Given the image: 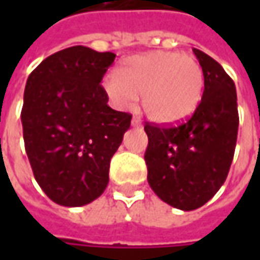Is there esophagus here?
<instances>
[{"label": "esophagus", "mask_w": 260, "mask_h": 260, "mask_svg": "<svg viewBox=\"0 0 260 260\" xmlns=\"http://www.w3.org/2000/svg\"><path fill=\"white\" fill-rule=\"evenodd\" d=\"M132 125H133V127H140L142 123H140V120H139V118L133 117V120H132Z\"/></svg>", "instance_id": "obj_1"}]
</instances>
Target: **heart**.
Listing matches in <instances>:
<instances>
[{"label":"heart","instance_id":"heart-1","mask_svg":"<svg viewBox=\"0 0 260 260\" xmlns=\"http://www.w3.org/2000/svg\"><path fill=\"white\" fill-rule=\"evenodd\" d=\"M113 104L127 110L142 94V107L152 120L164 124L192 114L204 92V72L192 56L155 50L125 59L118 74L104 79Z\"/></svg>","mask_w":260,"mask_h":260}]
</instances>
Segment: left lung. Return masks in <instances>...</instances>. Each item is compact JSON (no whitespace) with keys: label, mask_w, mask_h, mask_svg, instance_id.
I'll use <instances>...</instances> for the list:
<instances>
[{"label":"left lung","mask_w":260,"mask_h":260,"mask_svg":"<svg viewBox=\"0 0 260 260\" xmlns=\"http://www.w3.org/2000/svg\"><path fill=\"white\" fill-rule=\"evenodd\" d=\"M192 50L204 72L194 114L182 124L145 125L147 182L162 201L184 211L204 205L224 184L239 128L233 79L213 57Z\"/></svg>","instance_id":"1"}]
</instances>
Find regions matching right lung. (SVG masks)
<instances>
[{"label":"right lung","mask_w":260,"mask_h":260,"mask_svg":"<svg viewBox=\"0 0 260 260\" xmlns=\"http://www.w3.org/2000/svg\"><path fill=\"white\" fill-rule=\"evenodd\" d=\"M111 52L72 46L30 74L21 124L36 181L56 204L81 207L108 185L110 160L130 128L132 114L108 107L101 86Z\"/></svg>","instance_id":"add662e5"}]
</instances>
